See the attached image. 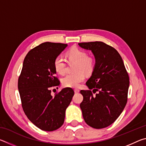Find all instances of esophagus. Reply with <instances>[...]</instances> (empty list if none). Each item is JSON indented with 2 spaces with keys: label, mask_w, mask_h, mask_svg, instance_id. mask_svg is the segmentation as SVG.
Returning a JSON list of instances; mask_svg holds the SVG:
<instances>
[{
  "label": "esophagus",
  "mask_w": 146,
  "mask_h": 146,
  "mask_svg": "<svg viewBox=\"0 0 146 146\" xmlns=\"http://www.w3.org/2000/svg\"><path fill=\"white\" fill-rule=\"evenodd\" d=\"M74 91H75V93H78L80 92V90H78V89H75V90H74Z\"/></svg>",
  "instance_id": "esophagus-1"
}]
</instances>
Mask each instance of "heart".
<instances>
[{
    "label": "heart",
    "mask_w": 146,
    "mask_h": 146,
    "mask_svg": "<svg viewBox=\"0 0 146 146\" xmlns=\"http://www.w3.org/2000/svg\"><path fill=\"white\" fill-rule=\"evenodd\" d=\"M67 56L70 61L76 62L75 73L68 74L62 78V84L66 88H77L85 80L86 74H90L93 71L95 66L94 58L88 56L84 51L76 47L68 51ZM53 66L55 71L63 75L66 72V64L64 58L61 55L56 56L53 61Z\"/></svg>",
    "instance_id": "obj_1"
}]
</instances>
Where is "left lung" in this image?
<instances>
[{
  "label": "left lung",
  "mask_w": 146,
  "mask_h": 146,
  "mask_svg": "<svg viewBox=\"0 0 146 146\" xmlns=\"http://www.w3.org/2000/svg\"><path fill=\"white\" fill-rule=\"evenodd\" d=\"M91 50L95 66L86 84L90 90H81L80 104L86 123L95 129H102L115 122L123 111L127 100L129 78L122 58L113 47L102 42L78 43ZM93 92L99 93L93 96Z\"/></svg>",
  "instance_id": "1"
}]
</instances>
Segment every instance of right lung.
Returning <instances> with one entry per match:
<instances>
[{
    "label": "right lung",
    "instance_id": "add662e5",
    "mask_svg": "<svg viewBox=\"0 0 146 146\" xmlns=\"http://www.w3.org/2000/svg\"><path fill=\"white\" fill-rule=\"evenodd\" d=\"M68 44L46 42L31 49L24 60L18 80L22 106L27 117L43 131H52L64 122L66 108L74 95L66 88L55 96L50 88L60 85L53 61Z\"/></svg>",
    "mask_w": 146,
    "mask_h": 146
}]
</instances>
